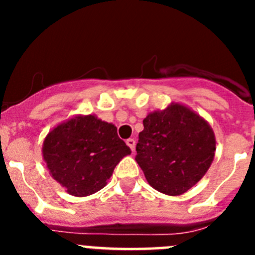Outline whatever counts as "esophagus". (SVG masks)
I'll return each mask as SVG.
<instances>
[{
	"instance_id": "34e87169",
	"label": "esophagus",
	"mask_w": 255,
	"mask_h": 255,
	"mask_svg": "<svg viewBox=\"0 0 255 255\" xmlns=\"http://www.w3.org/2000/svg\"><path fill=\"white\" fill-rule=\"evenodd\" d=\"M126 144H128V147H129L131 150L135 149V140L132 138L128 139V140H126Z\"/></svg>"
}]
</instances>
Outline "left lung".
Masks as SVG:
<instances>
[{
	"mask_svg": "<svg viewBox=\"0 0 255 255\" xmlns=\"http://www.w3.org/2000/svg\"><path fill=\"white\" fill-rule=\"evenodd\" d=\"M135 161L155 190L180 195L195 185L211 166L216 150L213 130L181 105H171L143 120Z\"/></svg>",
	"mask_w": 255,
	"mask_h": 255,
	"instance_id": "left-lung-1",
	"label": "left lung"
}]
</instances>
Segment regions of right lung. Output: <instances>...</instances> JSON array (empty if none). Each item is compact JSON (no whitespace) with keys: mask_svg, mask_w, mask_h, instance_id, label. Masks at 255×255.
Returning <instances> with one entry per match:
<instances>
[{"mask_svg":"<svg viewBox=\"0 0 255 255\" xmlns=\"http://www.w3.org/2000/svg\"><path fill=\"white\" fill-rule=\"evenodd\" d=\"M130 153L116 126L93 115L61 124L43 143V158L52 177L75 197L105 188L116 164Z\"/></svg>","mask_w":255,"mask_h":255,"instance_id":"add662e5","label":"right lung"}]
</instances>
